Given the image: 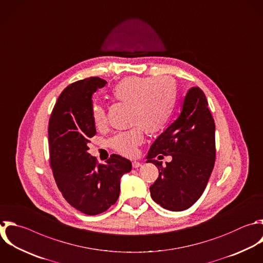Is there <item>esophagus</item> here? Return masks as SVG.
I'll return each instance as SVG.
<instances>
[{
  "label": "esophagus",
  "instance_id": "obj_1",
  "mask_svg": "<svg viewBox=\"0 0 263 263\" xmlns=\"http://www.w3.org/2000/svg\"><path fill=\"white\" fill-rule=\"evenodd\" d=\"M140 166H142V163L140 161H133V167L134 168H138Z\"/></svg>",
  "mask_w": 263,
  "mask_h": 263
}]
</instances>
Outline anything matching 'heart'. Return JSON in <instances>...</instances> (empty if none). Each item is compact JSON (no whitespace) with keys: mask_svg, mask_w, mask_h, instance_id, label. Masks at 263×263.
<instances>
[{"mask_svg":"<svg viewBox=\"0 0 263 263\" xmlns=\"http://www.w3.org/2000/svg\"><path fill=\"white\" fill-rule=\"evenodd\" d=\"M115 100L130 105L134 128L121 132L110 140V146L120 154L133 156L144 140L143 129L150 134L163 128L170 120L176 105L177 92L174 81L167 77H126L112 90ZM92 118L97 127L107 123L106 110L93 105Z\"/></svg>","mask_w":263,"mask_h":263,"instance_id":"heart-1","label":"heart"}]
</instances>
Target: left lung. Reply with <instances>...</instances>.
Masks as SVG:
<instances>
[{"label":"left lung","mask_w":263,"mask_h":263,"mask_svg":"<svg viewBox=\"0 0 263 263\" xmlns=\"http://www.w3.org/2000/svg\"><path fill=\"white\" fill-rule=\"evenodd\" d=\"M171 155L172 161L155 157ZM215 122L199 87L188 89L179 117L154 141L146 156L159 175L150 186L152 199L163 209L184 211L202 194L215 163Z\"/></svg>","instance_id":"8db88e82"}]
</instances>
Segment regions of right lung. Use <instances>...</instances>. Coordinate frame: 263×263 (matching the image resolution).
<instances>
[{"instance_id": "1", "label": "right lung", "mask_w": 263, "mask_h": 263, "mask_svg": "<svg viewBox=\"0 0 263 263\" xmlns=\"http://www.w3.org/2000/svg\"><path fill=\"white\" fill-rule=\"evenodd\" d=\"M107 81L90 77L69 85L60 96L48 126L50 165L60 191L78 211L98 215L116 202L120 179L132 171V162L112 154L105 164H98L88 153V143L96 135L92 95Z\"/></svg>"}]
</instances>
